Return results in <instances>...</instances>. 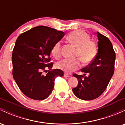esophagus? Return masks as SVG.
<instances>
[{
    "label": "esophagus",
    "instance_id": "34e87169",
    "mask_svg": "<svg viewBox=\"0 0 125 125\" xmlns=\"http://www.w3.org/2000/svg\"><path fill=\"white\" fill-rule=\"evenodd\" d=\"M63 76L65 77H70V75H69L68 74H67V73H64Z\"/></svg>",
    "mask_w": 125,
    "mask_h": 125
}]
</instances>
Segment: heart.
I'll return each instance as SVG.
<instances>
[{"label": "heart", "mask_w": 125, "mask_h": 125, "mask_svg": "<svg viewBox=\"0 0 125 125\" xmlns=\"http://www.w3.org/2000/svg\"><path fill=\"white\" fill-rule=\"evenodd\" d=\"M67 41L76 47L74 59H63L58 61L56 66L59 69L70 73L76 71L81 66V61L84 64H89L95 58L97 53V43L85 31L78 30L72 31L67 36ZM52 53L55 58H59L62 54V42L55 43L52 49Z\"/></svg>", "instance_id": "1"}]
</instances>
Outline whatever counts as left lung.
I'll return each instance as SVG.
<instances>
[{
	"label": "left lung",
	"mask_w": 125,
	"mask_h": 125,
	"mask_svg": "<svg viewBox=\"0 0 125 125\" xmlns=\"http://www.w3.org/2000/svg\"><path fill=\"white\" fill-rule=\"evenodd\" d=\"M97 53L94 60L81 71L83 76L74 73L78 84L72 89L74 95L84 100H91L104 93L115 71L116 54L111 42L105 36L96 33ZM88 76L85 77L86 74Z\"/></svg>",
	"instance_id": "1"
}]
</instances>
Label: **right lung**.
Wrapping results in <instances>:
<instances>
[{
  "instance_id": "add662e5",
  "label": "right lung",
  "mask_w": 125,
  "mask_h": 125,
  "mask_svg": "<svg viewBox=\"0 0 125 125\" xmlns=\"http://www.w3.org/2000/svg\"><path fill=\"white\" fill-rule=\"evenodd\" d=\"M64 33L39 26L23 33L16 41L12 61L13 77L24 94L34 100L46 99L52 92L54 79L63 76L61 69H53L50 54ZM50 69L46 75L42 73Z\"/></svg>"
}]
</instances>
